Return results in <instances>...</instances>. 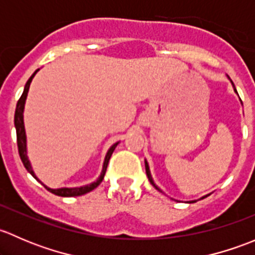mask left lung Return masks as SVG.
Returning a JSON list of instances; mask_svg holds the SVG:
<instances>
[{
    "mask_svg": "<svg viewBox=\"0 0 255 255\" xmlns=\"http://www.w3.org/2000/svg\"><path fill=\"white\" fill-rule=\"evenodd\" d=\"M232 84H233V82H232ZM235 91L237 92V90L235 89ZM145 171H146V176H148V179H149V181H150V184L153 185V186L155 187L156 190H159V191H161V190L159 189V187L156 186L155 184H154V181H153V177H151V175H150V170H149V165H148V163H146V160H145ZM207 196H208V195H206V196H204V197H201V199H205V197H207ZM190 202H196V201H190Z\"/></svg>",
    "mask_w": 255,
    "mask_h": 255,
    "instance_id": "obj_1",
    "label": "left lung"
}]
</instances>
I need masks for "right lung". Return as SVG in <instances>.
<instances>
[{
  "instance_id": "right-lung-1",
  "label": "right lung",
  "mask_w": 255,
  "mask_h": 255,
  "mask_svg": "<svg viewBox=\"0 0 255 255\" xmlns=\"http://www.w3.org/2000/svg\"><path fill=\"white\" fill-rule=\"evenodd\" d=\"M38 70H39V69H38ZM38 70H35L34 73H33V75L30 76L29 79H28L27 84H25V86H24V90H23L22 96H20V99L18 100L16 112H14V127H16V132H17V145H18V153H19L20 160H22L23 165H24V168L27 169L28 173L32 174V176L34 177V179H37L38 181H39V179L35 176L34 171H33L32 165H30L29 160H28V156H27V137H25L24 122H23V111H24V104H25V100H27L28 90H29L30 82H32V80H33V78H34V75L37 74ZM117 144H118V142L113 144L111 148L109 149V151H107L106 156H105V161H104V166H102L101 175L99 176V179H97L96 181L91 182V184H89V185H85V186H81V187H61V189H50V187L45 186L44 184H43V185H44L45 189H47L48 191H50L51 194L58 195V196H61V197L81 196V195H85V194H87V192L92 191V190L96 189V187L99 186L100 184H101L102 180H104L105 174H106L107 165H109L110 158H111L113 150H115V148L117 146ZM39 182H42V181H39Z\"/></svg>"
}]
</instances>
